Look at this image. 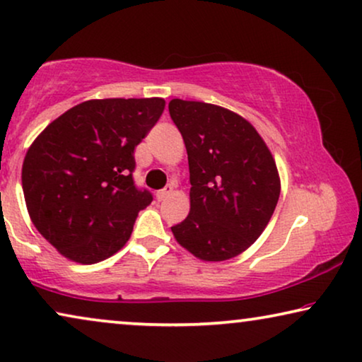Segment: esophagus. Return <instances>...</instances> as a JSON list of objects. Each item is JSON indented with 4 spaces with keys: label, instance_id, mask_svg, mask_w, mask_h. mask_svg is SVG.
<instances>
[{
    "label": "esophagus",
    "instance_id": "34e87169",
    "mask_svg": "<svg viewBox=\"0 0 362 362\" xmlns=\"http://www.w3.org/2000/svg\"><path fill=\"white\" fill-rule=\"evenodd\" d=\"M173 191H175V186H173V185H168L166 187H163L161 191H158V192H156V199H158V201L166 199L168 196H171V194H173Z\"/></svg>",
    "mask_w": 362,
    "mask_h": 362
}]
</instances>
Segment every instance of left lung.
<instances>
[{"label":"left lung","instance_id":"1","mask_svg":"<svg viewBox=\"0 0 362 362\" xmlns=\"http://www.w3.org/2000/svg\"><path fill=\"white\" fill-rule=\"evenodd\" d=\"M189 163V214L171 227L177 244L204 262L234 259L265 230L280 196L275 160L254 125L229 108L170 102Z\"/></svg>","mask_w":362,"mask_h":362}]
</instances>
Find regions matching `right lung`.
<instances>
[{"label":"right lung","mask_w":362,"mask_h":362,"mask_svg":"<svg viewBox=\"0 0 362 362\" xmlns=\"http://www.w3.org/2000/svg\"><path fill=\"white\" fill-rule=\"evenodd\" d=\"M163 110L160 97L87 100L29 146L21 173L29 217L66 259L97 264L130 239L138 212L153 201L133 182V153Z\"/></svg>","instance_id":"right-lung-1"}]
</instances>
